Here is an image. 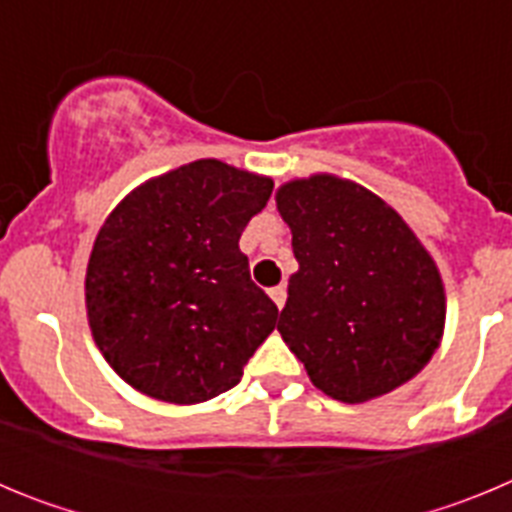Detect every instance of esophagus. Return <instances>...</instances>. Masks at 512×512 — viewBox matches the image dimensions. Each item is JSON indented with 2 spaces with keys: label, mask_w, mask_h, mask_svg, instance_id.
<instances>
[{
  "label": "esophagus",
  "mask_w": 512,
  "mask_h": 512,
  "mask_svg": "<svg viewBox=\"0 0 512 512\" xmlns=\"http://www.w3.org/2000/svg\"><path fill=\"white\" fill-rule=\"evenodd\" d=\"M269 297H271V300H274V305H277L279 310H282L284 302H287V287H282V284H279V287H271L269 289Z\"/></svg>",
  "instance_id": "1"
}]
</instances>
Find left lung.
I'll use <instances>...</instances> for the list:
<instances>
[{
  "instance_id": "left-lung-1",
  "label": "left lung",
  "mask_w": 512,
  "mask_h": 512,
  "mask_svg": "<svg viewBox=\"0 0 512 512\" xmlns=\"http://www.w3.org/2000/svg\"><path fill=\"white\" fill-rule=\"evenodd\" d=\"M300 264L277 330L333 400L366 402L436 354L446 295L431 253L384 200L330 174L277 192Z\"/></svg>"
}]
</instances>
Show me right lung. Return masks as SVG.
Masks as SVG:
<instances>
[{
    "instance_id": "obj_1",
    "label": "right lung",
    "mask_w": 512,
    "mask_h": 512,
    "mask_svg": "<svg viewBox=\"0 0 512 512\" xmlns=\"http://www.w3.org/2000/svg\"><path fill=\"white\" fill-rule=\"evenodd\" d=\"M271 189L269 176L202 158L130 192L104 220L87 266L89 328L130 387L194 405L241 382L279 315L238 248Z\"/></svg>"
}]
</instances>
